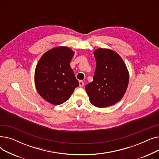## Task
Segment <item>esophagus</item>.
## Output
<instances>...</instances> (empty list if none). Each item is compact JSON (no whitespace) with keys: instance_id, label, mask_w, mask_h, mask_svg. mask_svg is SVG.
I'll use <instances>...</instances> for the list:
<instances>
[{"instance_id":"obj_1","label":"esophagus","mask_w":159,"mask_h":159,"mask_svg":"<svg viewBox=\"0 0 159 159\" xmlns=\"http://www.w3.org/2000/svg\"><path fill=\"white\" fill-rule=\"evenodd\" d=\"M79 86L80 87H82L83 86H84V82H83L82 80H79Z\"/></svg>"}]
</instances>
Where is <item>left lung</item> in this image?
<instances>
[{
	"instance_id": "8db88e82",
	"label": "left lung",
	"mask_w": 159,
	"mask_h": 159,
	"mask_svg": "<svg viewBox=\"0 0 159 159\" xmlns=\"http://www.w3.org/2000/svg\"><path fill=\"white\" fill-rule=\"evenodd\" d=\"M96 68L93 81L86 84V91L91 103L98 107L116 104L126 93L129 73L122 58L112 50H95Z\"/></svg>"
}]
</instances>
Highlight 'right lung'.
I'll return each instance as SVG.
<instances>
[{
  "instance_id": "right-lung-1",
  "label": "right lung",
  "mask_w": 159,
  "mask_h": 159,
  "mask_svg": "<svg viewBox=\"0 0 159 159\" xmlns=\"http://www.w3.org/2000/svg\"><path fill=\"white\" fill-rule=\"evenodd\" d=\"M73 55L68 48L57 47L45 53L37 65L36 88L49 103L59 105L65 102L79 86L70 64Z\"/></svg>"
}]
</instances>
